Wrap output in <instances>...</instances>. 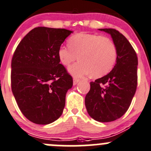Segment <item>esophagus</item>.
<instances>
[{
    "instance_id": "obj_1",
    "label": "esophagus",
    "mask_w": 151,
    "mask_h": 151,
    "mask_svg": "<svg viewBox=\"0 0 151 151\" xmlns=\"http://www.w3.org/2000/svg\"><path fill=\"white\" fill-rule=\"evenodd\" d=\"M79 81H80V80H79V79L76 78H73V85H74V86L77 84V83H78Z\"/></svg>"
}]
</instances>
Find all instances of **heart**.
Returning a JSON list of instances; mask_svg holds the SVG:
<instances>
[{"mask_svg": "<svg viewBox=\"0 0 151 151\" xmlns=\"http://www.w3.org/2000/svg\"><path fill=\"white\" fill-rule=\"evenodd\" d=\"M68 46L59 47L58 57L65 67L78 57L80 62L69 68V73L75 77L89 74L95 78L102 77L111 70L117 61V47L109 37L78 33L70 37Z\"/></svg>", "mask_w": 151, "mask_h": 151, "instance_id": "1", "label": "heart"}]
</instances>
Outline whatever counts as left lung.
<instances>
[{"mask_svg":"<svg viewBox=\"0 0 151 151\" xmlns=\"http://www.w3.org/2000/svg\"><path fill=\"white\" fill-rule=\"evenodd\" d=\"M110 34L117 49V61L106 76L90 82L85 106L92 118L107 123L121 117L131 105L137 86V53L126 37L113 28H99Z\"/></svg>","mask_w":151,"mask_h":151,"instance_id":"obj_1","label":"left lung"}]
</instances>
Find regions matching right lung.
<instances>
[{
    "mask_svg": "<svg viewBox=\"0 0 151 151\" xmlns=\"http://www.w3.org/2000/svg\"><path fill=\"white\" fill-rule=\"evenodd\" d=\"M73 31L37 27L23 37L12 60V90L23 115L47 125L60 117L73 78L59 64L58 50Z\"/></svg>",
    "mask_w": 151,
    "mask_h": 151,
    "instance_id": "obj_1",
    "label": "right lung"
}]
</instances>
